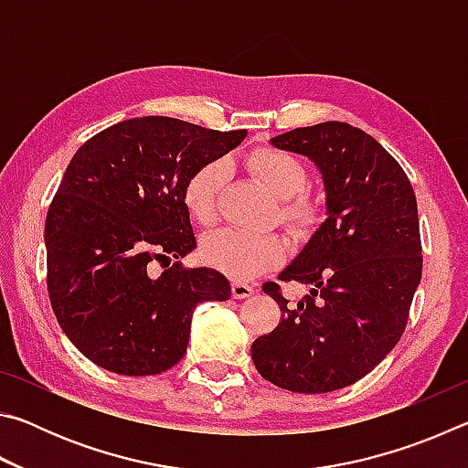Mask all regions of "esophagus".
<instances>
[{"instance_id": "obj_1", "label": "esophagus", "mask_w": 468, "mask_h": 468, "mask_svg": "<svg viewBox=\"0 0 468 468\" xmlns=\"http://www.w3.org/2000/svg\"><path fill=\"white\" fill-rule=\"evenodd\" d=\"M231 292L235 299H245V297H251L253 295V287L250 282H243V281H233L231 284Z\"/></svg>"}]
</instances>
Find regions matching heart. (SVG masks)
Returning <instances> with one entry per match:
<instances>
[{"instance_id": "heart-1", "label": "heart", "mask_w": 468, "mask_h": 468, "mask_svg": "<svg viewBox=\"0 0 468 468\" xmlns=\"http://www.w3.org/2000/svg\"><path fill=\"white\" fill-rule=\"evenodd\" d=\"M245 163L253 176L279 196V218L292 233L310 235L318 229L326 206L322 194L305 186L307 167L295 154L274 146H260L251 150ZM225 176L223 161H208L186 181L184 204L202 227L217 225ZM202 256L210 266L231 279H251L281 262L284 241L276 233L223 229L206 237Z\"/></svg>"}]
</instances>
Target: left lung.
I'll return each instance as SVG.
<instances>
[{
    "mask_svg": "<svg viewBox=\"0 0 468 468\" xmlns=\"http://www.w3.org/2000/svg\"><path fill=\"white\" fill-rule=\"evenodd\" d=\"M272 144L318 165L328 218L279 276L310 292L291 303L279 282H264L282 315L253 340L251 359L284 390L332 392L367 376L407 328L423 271L417 197L399 161L355 125L324 122Z\"/></svg>",
    "mask_w": 468,
    "mask_h": 468,
    "instance_id": "obj_1",
    "label": "left lung"
}]
</instances>
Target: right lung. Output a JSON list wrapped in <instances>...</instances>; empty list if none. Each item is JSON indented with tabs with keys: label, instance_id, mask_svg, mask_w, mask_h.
I'll use <instances>...</instances> for the list:
<instances>
[{
	"label": "right lung",
	"instance_id": "1",
	"mask_svg": "<svg viewBox=\"0 0 468 468\" xmlns=\"http://www.w3.org/2000/svg\"><path fill=\"white\" fill-rule=\"evenodd\" d=\"M243 138L148 115L76 150L47 210L45 245L53 314L84 357L122 376L161 374L186 355L196 307L231 297L223 274L179 262L196 248L184 187ZM171 257L161 275L149 272Z\"/></svg>",
	"mask_w": 468,
	"mask_h": 468
}]
</instances>
